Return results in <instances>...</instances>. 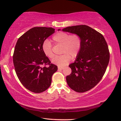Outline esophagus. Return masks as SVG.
I'll return each instance as SVG.
<instances>
[{"instance_id":"34e87169","label":"esophagus","mask_w":121,"mask_h":121,"mask_svg":"<svg viewBox=\"0 0 121 121\" xmlns=\"http://www.w3.org/2000/svg\"><path fill=\"white\" fill-rule=\"evenodd\" d=\"M63 69H64V67H58L59 70H62Z\"/></svg>"}]
</instances>
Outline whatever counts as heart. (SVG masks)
<instances>
[{
    "instance_id": "obj_1",
    "label": "heart",
    "mask_w": 121,
    "mask_h": 121,
    "mask_svg": "<svg viewBox=\"0 0 121 121\" xmlns=\"http://www.w3.org/2000/svg\"><path fill=\"white\" fill-rule=\"evenodd\" d=\"M55 43L62 46L60 56H56L52 60L54 64L59 66H64L68 64L71 58L75 59L78 56L82 47V40L77 34L70 35L67 32L60 31L53 37ZM43 52L50 59L54 58L53 46L48 40H45L42 46Z\"/></svg>"
}]
</instances>
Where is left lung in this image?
Here are the masks:
<instances>
[{
	"instance_id": "obj_1",
	"label": "left lung",
	"mask_w": 121,
	"mask_h": 121,
	"mask_svg": "<svg viewBox=\"0 0 121 121\" xmlns=\"http://www.w3.org/2000/svg\"><path fill=\"white\" fill-rule=\"evenodd\" d=\"M62 31L79 35L82 40L80 53L69 65L71 73L66 81L73 91L85 92L97 85L105 74L110 58L107 43L101 34L86 25L68 26Z\"/></svg>"
}]
</instances>
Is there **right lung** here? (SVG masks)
Here are the masks:
<instances>
[{
	"label": "right lung",
	"mask_w": 121,
	"mask_h": 121,
	"mask_svg": "<svg viewBox=\"0 0 121 121\" xmlns=\"http://www.w3.org/2000/svg\"><path fill=\"white\" fill-rule=\"evenodd\" d=\"M54 32L52 28L34 27L16 42L13 56L16 75L22 84L32 92L41 93L48 89L53 74L58 70L42 48L44 41Z\"/></svg>",
	"instance_id": "right-lung-1"
}]
</instances>
